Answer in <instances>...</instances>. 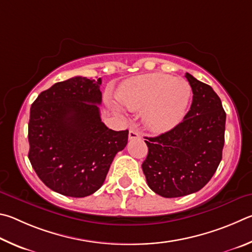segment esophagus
I'll return each mask as SVG.
<instances>
[{
    "instance_id": "34e87169",
    "label": "esophagus",
    "mask_w": 252,
    "mask_h": 252,
    "mask_svg": "<svg viewBox=\"0 0 252 252\" xmlns=\"http://www.w3.org/2000/svg\"><path fill=\"white\" fill-rule=\"evenodd\" d=\"M136 138H140L139 131H137L136 129H130L129 130V139H136Z\"/></svg>"
}]
</instances>
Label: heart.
<instances>
[{
	"label": "heart",
	"instance_id": "heart-1",
	"mask_svg": "<svg viewBox=\"0 0 252 252\" xmlns=\"http://www.w3.org/2000/svg\"><path fill=\"white\" fill-rule=\"evenodd\" d=\"M117 100L133 112L143 110L144 123L154 130H165L184 117L191 97V88L183 78L164 73L131 77L119 86Z\"/></svg>",
	"mask_w": 252,
	"mask_h": 252
}]
</instances>
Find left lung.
<instances>
[{"label":"left lung","mask_w":252,"mask_h":252,"mask_svg":"<svg viewBox=\"0 0 252 252\" xmlns=\"http://www.w3.org/2000/svg\"><path fill=\"white\" fill-rule=\"evenodd\" d=\"M192 91L190 109L183 122L156 137H145L148 155L142 168L149 188L165 198L200 190L222 158L226 113L209 85L189 73Z\"/></svg>","instance_id":"8db88e82"}]
</instances>
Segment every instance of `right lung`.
Here are the masks:
<instances>
[{
    "instance_id": "1",
    "label": "right lung",
    "mask_w": 252,
    "mask_h": 252,
    "mask_svg": "<svg viewBox=\"0 0 252 252\" xmlns=\"http://www.w3.org/2000/svg\"><path fill=\"white\" fill-rule=\"evenodd\" d=\"M101 78L75 76L42 92L31 106L29 159L38 178L61 195L82 198L101 187L128 130L101 122Z\"/></svg>"
}]
</instances>
